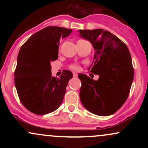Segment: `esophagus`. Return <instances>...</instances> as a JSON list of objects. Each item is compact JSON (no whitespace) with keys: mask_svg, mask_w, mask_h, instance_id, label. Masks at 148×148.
Segmentation results:
<instances>
[{"mask_svg":"<svg viewBox=\"0 0 148 148\" xmlns=\"http://www.w3.org/2000/svg\"><path fill=\"white\" fill-rule=\"evenodd\" d=\"M73 76H74V77H75V78H76L78 76V74H76V73H75V72H74L73 73Z\"/></svg>","mask_w":148,"mask_h":148,"instance_id":"esophagus-1","label":"esophagus"}]
</instances>
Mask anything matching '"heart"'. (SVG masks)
Segmentation results:
<instances>
[{"label": "heart", "instance_id": "1", "mask_svg": "<svg viewBox=\"0 0 148 148\" xmlns=\"http://www.w3.org/2000/svg\"><path fill=\"white\" fill-rule=\"evenodd\" d=\"M70 68L72 69H74V70H76V69H78V66L76 65V64H72V65L70 66Z\"/></svg>", "mask_w": 148, "mask_h": 148}]
</instances>
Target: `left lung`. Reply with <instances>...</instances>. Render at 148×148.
Here are the masks:
<instances>
[{
  "label": "left lung",
  "mask_w": 148,
  "mask_h": 148,
  "mask_svg": "<svg viewBox=\"0 0 148 148\" xmlns=\"http://www.w3.org/2000/svg\"><path fill=\"white\" fill-rule=\"evenodd\" d=\"M79 33L90 42L95 51L93 65L88 70L99 76L95 81L86 74H79L81 103L93 114H113L126 101L133 82L134 70L130 51L123 42L107 30H79Z\"/></svg>",
  "instance_id": "obj_1"
}]
</instances>
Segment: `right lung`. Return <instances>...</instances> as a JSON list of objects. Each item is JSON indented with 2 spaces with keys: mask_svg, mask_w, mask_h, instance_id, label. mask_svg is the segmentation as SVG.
<instances>
[{
  "mask_svg": "<svg viewBox=\"0 0 148 148\" xmlns=\"http://www.w3.org/2000/svg\"><path fill=\"white\" fill-rule=\"evenodd\" d=\"M72 29L48 26L33 34L22 45L17 56L14 84L22 104L37 115L56 111L62 102L73 74L64 70L60 78L51 74V62L58 58L60 40Z\"/></svg>",
  "mask_w": 148,
  "mask_h": 148,
  "instance_id": "add662e5",
  "label": "right lung"
}]
</instances>
